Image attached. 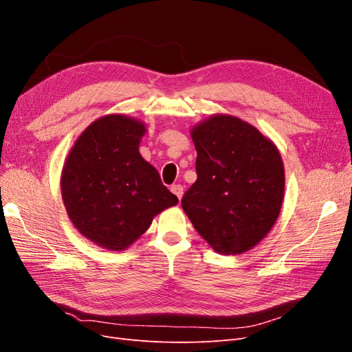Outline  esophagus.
<instances>
[{
    "label": "esophagus",
    "mask_w": 352,
    "mask_h": 352,
    "mask_svg": "<svg viewBox=\"0 0 352 352\" xmlns=\"http://www.w3.org/2000/svg\"><path fill=\"white\" fill-rule=\"evenodd\" d=\"M170 190H172V192L179 198V201L182 199V197H184V186L182 185H172L170 186Z\"/></svg>",
    "instance_id": "esophagus-1"
}]
</instances>
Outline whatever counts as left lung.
Wrapping results in <instances>:
<instances>
[{
  "instance_id": "left-lung-1",
  "label": "left lung",
  "mask_w": 352,
  "mask_h": 352,
  "mask_svg": "<svg viewBox=\"0 0 352 352\" xmlns=\"http://www.w3.org/2000/svg\"><path fill=\"white\" fill-rule=\"evenodd\" d=\"M197 180L182 208L214 251L255 247L278 220L285 170L274 144L238 117L217 114L192 129Z\"/></svg>"
}]
</instances>
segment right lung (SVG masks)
<instances>
[{"label": "right lung", "instance_id": "obj_1", "mask_svg": "<svg viewBox=\"0 0 352 352\" xmlns=\"http://www.w3.org/2000/svg\"><path fill=\"white\" fill-rule=\"evenodd\" d=\"M145 126L122 114L104 116L79 136L63 167L61 195L83 236L122 251L176 206L157 170L140 154Z\"/></svg>", "mask_w": 352, "mask_h": 352}]
</instances>
